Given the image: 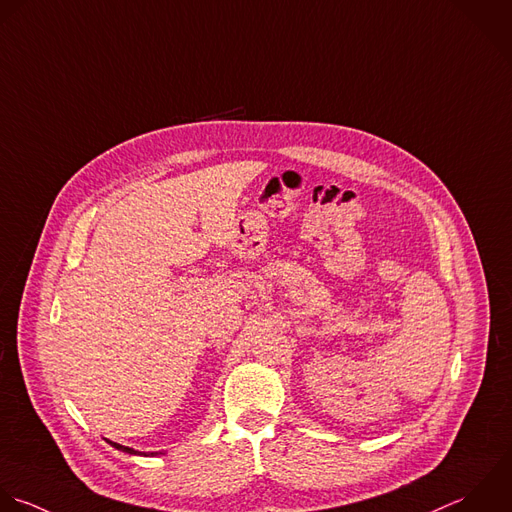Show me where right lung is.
<instances>
[{
    "label": "right lung",
    "instance_id": "right-lung-1",
    "mask_svg": "<svg viewBox=\"0 0 512 512\" xmlns=\"http://www.w3.org/2000/svg\"><path fill=\"white\" fill-rule=\"evenodd\" d=\"M111 447H115L117 451H123V453H129V455H145V453H139V451H135V449H129V447H123V445H119V443H111V441H107ZM151 455H157V453H151ZM147 457V455H145Z\"/></svg>",
    "mask_w": 512,
    "mask_h": 512
}]
</instances>
